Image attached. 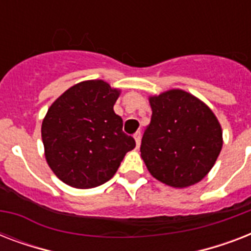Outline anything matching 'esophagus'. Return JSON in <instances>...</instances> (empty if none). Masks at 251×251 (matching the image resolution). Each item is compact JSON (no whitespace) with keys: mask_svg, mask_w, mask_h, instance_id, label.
<instances>
[{"mask_svg":"<svg viewBox=\"0 0 251 251\" xmlns=\"http://www.w3.org/2000/svg\"><path fill=\"white\" fill-rule=\"evenodd\" d=\"M134 139H135V143H137V149H139V147H141V141H142L141 131H137V133L134 134Z\"/></svg>","mask_w":251,"mask_h":251,"instance_id":"34e87169","label":"esophagus"}]
</instances>
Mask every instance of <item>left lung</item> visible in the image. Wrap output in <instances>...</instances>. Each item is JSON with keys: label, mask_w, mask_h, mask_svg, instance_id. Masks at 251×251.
<instances>
[{"label": "left lung", "mask_w": 251, "mask_h": 251, "mask_svg": "<svg viewBox=\"0 0 251 251\" xmlns=\"http://www.w3.org/2000/svg\"><path fill=\"white\" fill-rule=\"evenodd\" d=\"M149 101L152 116L141 156L150 173L177 189L202 181L223 147L222 125L214 112L179 88L150 96Z\"/></svg>", "instance_id": "8db88e82"}]
</instances>
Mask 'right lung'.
<instances>
[{
    "instance_id": "add662e5",
    "label": "right lung",
    "mask_w": 251,
    "mask_h": 251,
    "mask_svg": "<svg viewBox=\"0 0 251 251\" xmlns=\"http://www.w3.org/2000/svg\"><path fill=\"white\" fill-rule=\"evenodd\" d=\"M120 94L101 79L83 80L49 106L41 124L45 159L69 186L91 189L105 183L135 147L113 110Z\"/></svg>"
}]
</instances>
